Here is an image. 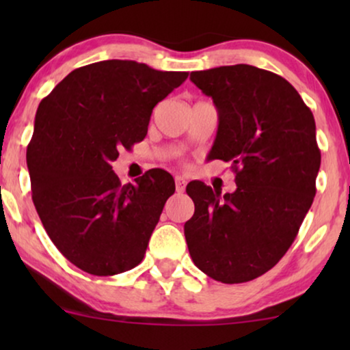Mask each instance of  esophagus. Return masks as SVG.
<instances>
[{
  "label": "esophagus",
  "mask_w": 350,
  "mask_h": 350,
  "mask_svg": "<svg viewBox=\"0 0 350 350\" xmlns=\"http://www.w3.org/2000/svg\"><path fill=\"white\" fill-rule=\"evenodd\" d=\"M175 188H176V193H183L186 188V180L181 175L175 176Z\"/></svg>",
  "instance_id": "34e87169"
}]
</instances>
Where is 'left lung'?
Returning a JSON list of instances; mask_svg holds the SVG:
<instances>
[{
    "mask_svg": "<svg viewBox=\"0 0 350 350\" xmlns=\"http://www.w3.org/2000/svg\"><path fill=\"white\" fill-rule=\"evenodd\" d=\"M212 97L218 132L208 159L231 162L237 189L221 196L202 181L185 237L194 265L223 284H242L274 267L296 239L315 196L320 150L312 111L288 81L252 65L194 71Z\"/></svg>",
    "mask_w": 350,
    "mask_h": 350,
    "instance_id": "1",
    "label": "left lung"
}]
</instances>
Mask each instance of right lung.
<instances>
[{
  "label": "right lung",
  "mask_w": 350,
  "mask_h": 350,
  "mask_svg": "<svg viewBox=\"0 0 350 350\" xmlns=\"http://www.w3.org/2000/svg\"><path fill=\"white\" fill-rule=\"evenodd\" d=\"M186 78L103 60L73 70L41 100L27 148L33 204L54 245L84 272L121 274L145 256L175 181L150 170L121 185L111 162L146 137L152 108Z\"/></svg>",
  "instance_id": "obj_1"
}]
</instances>
